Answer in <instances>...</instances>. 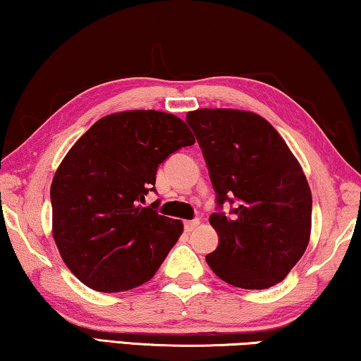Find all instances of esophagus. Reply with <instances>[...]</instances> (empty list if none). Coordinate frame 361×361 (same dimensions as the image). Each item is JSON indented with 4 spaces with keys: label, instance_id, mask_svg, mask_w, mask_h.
<instances>
[{
    "label": "esophagus",
    "instance_id": "34e87169",
    "mask_svg": "<svg viewBox=\"0 0 361 361\" xmlns=\"http://www.w3.org/2000/svg\"><path fill=\"white\" fill-rule=\"evenodd\" d=\"M198 224H200V219H188L184 223V229L185 232H192L195 227H198Z\"/></svg>",
    "mask_w": 361,
    "mask_h": 361
}]
</instances>
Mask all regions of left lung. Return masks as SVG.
<instances>
[{
    "instance_id": "obj_1",
    "label": "left lung",
    "mask_w": 361,
    "mask_h": 361,
    "mask_svg": "<svg viewBox=\"0 0 361 361\" xmlns=\"http://www.w3.org/2000/svg\"><path fill=\"white\" fill-rule=\"evenodd\" d=\"M216 192L209 224L218 232L207 255L213 273L240 289H268L307 250L312 192L300 164L262 116L238 109H197L185 116ZM224 202L234 204L229 216Z\"/></svg>"
}]
</instances>
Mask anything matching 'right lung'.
<instances>
[{
	"mask_svg": "<svg viewBox=\"0 0 361 361\" xmlns=\"http://www.w3.org/2000/svg\"><path fill=\"white\" fill-rule=\"evenodd\" d=\"M195 143L190 129L161 111L104 116L59 164L51 184L53 237L77 279L98 292H124L157 273L182 234L158 214L157 171L169 154Z\"/></svg>",
	"mask_w": 361,
	"mask_h": 361,
	"instance_id": "obj_1",
	"label": "right lung"
}]
</instances>
